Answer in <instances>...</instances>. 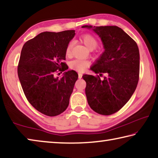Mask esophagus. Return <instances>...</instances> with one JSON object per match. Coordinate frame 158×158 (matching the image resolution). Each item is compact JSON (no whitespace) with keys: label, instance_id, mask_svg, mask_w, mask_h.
Wrapping results in <instances>:
<instances>
[{"label":"esophagus","instance_id":"esophagus-1","mask_svg":"<svg viewBox=\"0 0 158 158\" xmlns=\"http://www.w3.org/2000/svg\"><path fill=\"white\" fill-rule=\"evenodd\" d=\"M79 79H81L82 77V74L81 73H79Z\"/></svg>","mask_w":158,"mask_h":158}]
</instances>
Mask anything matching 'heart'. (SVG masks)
<instances>
[{
  "label": "heart",
  "instance_id": "heart-1",
  "mask_svg": "<svg viewBox=\"0 0 158 158\" xmlns=\"http://www.w3.org/2000/svg\"><path fill=\"white\" fill-rule=\"evenodd\" d=\"M80 41L83 43L90 50L94 49L97 47L98 42L97 39L92 34L86 33L80 36ZM74 46L73 41H69L67 44L65 48V55L67 57H69L72 54V50ZM70 69L78 72H82L90 65V62L86 60H74L69 64Z\"/></svg>",
  "mask_w": 158,
  "mask_h": 158
}]
</instances>
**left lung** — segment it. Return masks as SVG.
Instances as JSON below:
<instances>
[{
  "label": "left lung",
  "instance_id": "8db88e82",
  "mask_svg": "<svg viewBox=\"0 0 158 158\" xmlns=\"http://www.w3.org/2000/svg\"><path fill=\"white\" fill-rule=\"evenodd\" d=\"M83 28H93L85 25ZM101 37L105 51L91 69L107 77L84 74L87 101L93 110L102 115L119 111L136 89L139 79L140 56L136 42L117 26L94 27Z\"/></svg>",
  "mask_w": 158,
  "mask_h": 158
}]
</instances>
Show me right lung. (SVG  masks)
Returning a JSON list of instances; mask_svg holds the SVG:
<instances>
[{
	"mask_svg": "<svg viewBox=\"0 0 158 158\" xmlns=\"http://www.w3.org/2000/svg\"><path fill=\"white\" fill-rule=\"evenodd\" d=\"M74 35V30L42 32L22 49L17 67L22 88L29 103L47 116H57L65 110L78 79L74 70L65 72L60 78L55 77V73L68 69L64 62L65 48Z\"/></svg>",
	"mask_w": 158,
	"mask_h": 158,
	"instance_id": "add662e5",
	"label": "right lung"
}]
</instances>
